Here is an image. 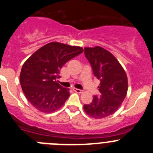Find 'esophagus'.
I'll return each instance as SVG.
<instances>
[{"mask_svg":"<svg viewBox=\"0 0 153 153\" xmlns=\"http://www.w3.org/2000/svg\"><path fill=\"white\" fill-rule=\"evenodd\" d=\"M73 91L75 92H76V93H82V92H83V91L81 90V89H78V88H73Z\"/></svg>","mask_w":153,"mask_h":153,"instance_id":"1","label":"esophagus"}]
</instances>
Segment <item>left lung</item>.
<instances>
[{"instance_id":"1","label":"left lung","mask_w":153,"mask_h":153,"mask_svg":"<svg viewBox=\"0 0 153 153\" xmlns=\"http://www.w3.org/2000/svg\"><path fill=\"white\" fill-rule=\"evenodd\" d=\"M85 56L94 75L100 80L97 88L100 96L94 95L91 103L84 105V110L91 117L101 119L114 114L121 105L127 93V77L116 58L102 47L85 48Z\"/></svg>"}]
</instances>
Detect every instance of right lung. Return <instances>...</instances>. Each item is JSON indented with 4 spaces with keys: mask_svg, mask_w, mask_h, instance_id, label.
I'll return each instance as SVG.
<instances>
[{
    "mask_svg": "<svg viewBox=\"0 0 153 153\" xmlns=\"http://www.w3.org/2000/svg\"><path fill=\"white\" fill-rule=\"evenodd\" d=\"M83 52L79 46L52 42L29 58L20 71L22 90L29 102L41 112L52 113L69 97L68 88L58 83L62 67Z\"/></svg>",
    "mask_w": 153,
    "mask_h": 153,
    "instance_id": "1",
    "label": "right lung"
}]
</instances>
